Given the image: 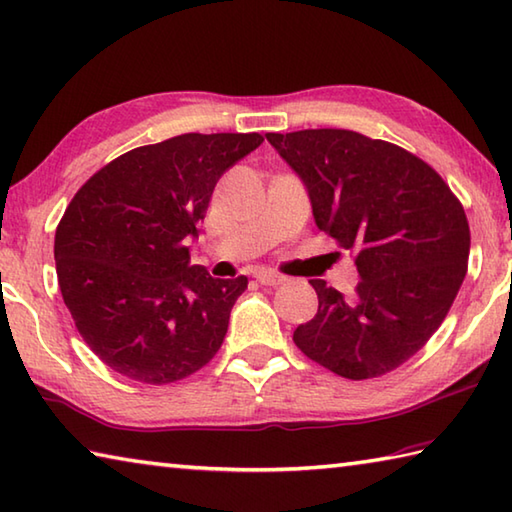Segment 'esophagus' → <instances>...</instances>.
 Returning <instances> with one entry per match:
<instances>
[{"instance_id":"esophagus-1","label":"esophagus","mask_w":512,"mask_h":512,"mask_svg":"<svg viewBox=\"0 0 512 512\" xmlns=\"http://www.w3.org/2000/svg\"><path fill=\"white\" fill-rule=\"evenodd\" d=\"M257 282L264 284V286H280L286 282V277L280 273H273V271H259L257 275Z\"/></svg>"}]
</instances>
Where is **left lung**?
Here are the masks:
<instances>
[{
    "label": "left lung",
    "instance_id": "1",
    "mask_svg": "<svg viewBox=\"0 0 512 512\" xmlns=\"http://www.w3.org/2000/svg\"><path fill=\"white\" fill-rule=\"evenodd\" d=\"M309 192L315 226L356 253L345 297L311 280L318 313L295 329L304 356L349 380L401 367L441 327L468 271L459 199L403 147L349 129L266 134Z\"/></svg>",
    "mask_w": 512,
    "mask_h": 512
}]
</instances>
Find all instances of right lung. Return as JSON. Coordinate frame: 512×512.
<instances>
[{"mask_svg":"<svg viewBox=\"0 0 512 512\" xmlns=\"http://www.w3.org/2000/svg\"><path fill=\"white\" fill-rule=\"evenodd\" d=\"M259 134H181L107 163L82 185L55 230V266L80 336L138 383L199 371L226 338L244 275L215 280L190 264L188 241L228 167Z\"/></svg>","mask_w":512,"mask_h":512,"instance_id":"right-lung-1","label":"right lung"}]
</instances>
